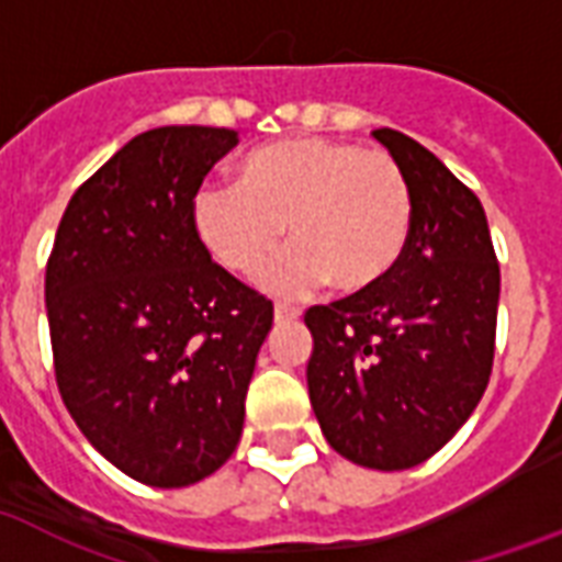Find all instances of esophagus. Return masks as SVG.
I'll list each match as a JSON object with an SVG mask.
<instances>
[{"label":"esophagus","instance_id":"34e87169","mask_svg":"<svg viewBox=\"0 0 562 562\" xmlns=\"http://www.w3.org/2000/svg\"><path fill=\"white\" fill-rule=\"evenodd\" d=\"M302 316V307H295V304L286 302H276V319L278 322H293Z\"/></svg>","mask_w":562,"mask_h":562}]
</instances>
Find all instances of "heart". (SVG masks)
<instances>
[{
  "label": "heart",
  "mask_w": 562,
  "mask_h": 562,
  "mask_svg": "<svg viewBox=\"0 0 562 562\" xmlns=\"http://www.w3.org/2000/svg\"><path fill=\"white\" fill-rule=\"evenodd\" d=\"M413 222L411 181L384 149L330 137H290L240 164L237 184H207L193 199L199 240L222 269L246 276L290 237V249L258 272L272 295L313 293L325 281L367 293L402 260Z\"/></svg>",
  "instance_id": "heart-1"
}]
</instances>
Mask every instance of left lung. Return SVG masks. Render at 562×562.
Instances as JSON below:
<instances>
[{
  "label": "left lung",
  "mask_w": 562,
  "mask_h": 562,
  "mask_svg": "<svg viewBox=\"0 0 562 562\" xmlns=\"http://www.w3.org/2000/svg\"><path fill=\"white\" fill-rule=\"evenodd\" d=\"M372 134L411 181V240L381 284L304 313L307 390L334 451L395 472L437 454L481 402L502 272L477 195L407 134Z\"/></svg>",
  "instance_id": "1"
}]
</instances>
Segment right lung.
Returning <instances> with one entry per match:
<instances>
[{"mask_svg": "<svg viewBox=\"0 0 562 562\" xmlns=\"http://www.w3.org/2000/svg\"><path fill=\"white\" fill-rule=\"evenodd\" d=\"M237 132L137 134L69 199L46 263L55 381L90 446L149 486L232 458L272 302L213 263L193 199Z\"/></svg>", "mask_w": 562, "mask_h": 562, "instance_id": "1", "label": "right lung"}]
</instances>
